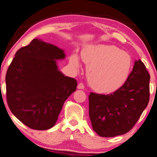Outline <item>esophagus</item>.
Listing matches in <instances>:
<instances>
[{"label":"esophagus","instance_id":"34e87169","mask_svg":"<svg viewBox=\"0 0 157 157\" xmlns=\"http://www.w3.org/2000/svg\"><path fill=\"white\" fill-rule=\"evenodd\" d=\"M84 88H85V86H84V84L83 83H78V89H84Z\"/></svg>","mask_w":157,"mask_h":157}]
</instances>
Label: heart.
Instances as JSON below:
<instances>
[{
	"mask_svg": "<svg viewBox=\"0 0 157 157\" xmlns=\"http://www.w3.org/2000/svg\"><path fill=\"white\" fill-rule=\"evenodd\" d=\"M81 56L88 66L90 86L101 93H111L121 87L132 66L129 54L113 45H90L83 49ZM70 62L75 68L79 67V58L76 54Z\"/></svg>",
	"mask_w": 157,
	"mask_h": 157,
	"instance_id": "b5f03b06",
	"label": "heart"
}]
</instances>
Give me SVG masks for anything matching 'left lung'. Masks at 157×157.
<instances>
[{
	"mask_svg": "<svg viewBox=\"0 0 157 157\" xmlns=\"http://www.w3.org/2000/svg\"><path fill=\"white\" fill-rule=\"evenodd\" d=\"M150 75L144 63L136 61L127 81L110 94L90 93L89 116L94 130L112 137L131 130L148 105Z\"/></svg>",
	"mask_w": 157,
	"mask_h": 157,
	"instance_id": "8db88e82",
	"label": "left lung"
}]
</instances>
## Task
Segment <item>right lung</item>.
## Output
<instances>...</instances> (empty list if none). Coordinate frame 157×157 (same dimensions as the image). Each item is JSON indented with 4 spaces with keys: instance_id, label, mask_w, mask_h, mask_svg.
Returning <instances> with one entry per match:
<instances>
[{
    "instance_id": "1",
    "label": "right lung",
    "mask_w": 157,
    "mask_h": 157,
    "mask_svg": "<svg viewBox=\"0 0 157 157\" xmlns=\"http://www.w3.org/2000/svg\"><path fill=\"white\" fill-rule=\"evenodd\" d=\"M65 57L55 45L34 39L15 54L6 76V101L13 114L28 128L45 130L55 124L77 81L58 70Z\"/></svg>"
}]
</instances>
